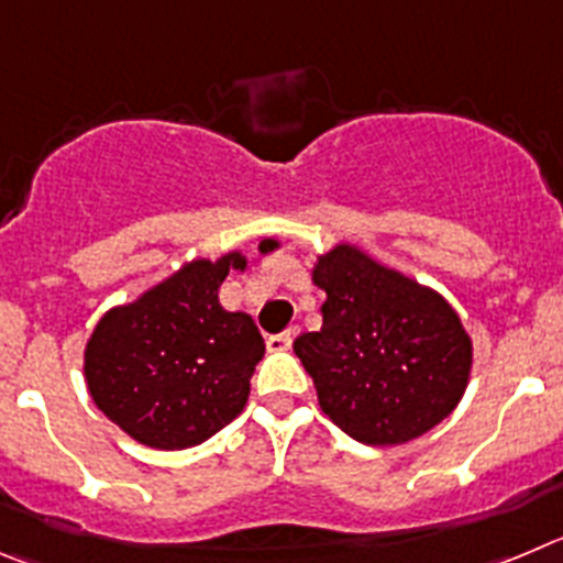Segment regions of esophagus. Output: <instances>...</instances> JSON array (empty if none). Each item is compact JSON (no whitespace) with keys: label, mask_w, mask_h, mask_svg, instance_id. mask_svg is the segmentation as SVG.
<instances>
[{"label":"esophagus","mask_w":563,"mask_h":563,"mask_svg":"<svg viewBox=\"0 0 563 563\" xmlns=\"http://www.w3.org/2000/svg\"><path fill=\"white\" fill-rule=\"evenodd\" d=\"M294 341V330H286V333H277L266 339V346H269L272 353H280V350H291Z\"/></svg>","instance_id":"34e87169"}]
</instances>
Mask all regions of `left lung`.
<instances>
[{
	"mask_svg": "<svg viewBox=\"0 0 563 563\" xmlns=\"http://www.w3.org/2000/svg\"><path fill=\"white\" fill-rule=\"evenodd\" d=\"M322 330L294 353L322 411L355 441L402 444L453 413L470 380L472 341L435 291L339 244L319 257Z\"/></svg>",
	"mask_w": 563,
	"mask_h": 563,
	"instance_id": "obj_1",
	"label": "left lung"
}]
</instances>
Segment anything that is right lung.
Returning <instances> with one entry per match:
<instances>
[{"mask_svg":"<svg viewBox=\"0 0 563 563\" xmlns=\"http://www.w3.org/2000/svg\"><path fill=\"white\" fill-rule=\"evenodd\" d=\"M239 252L191 261L135 302L104 313L86 346V380L99 411L157 450L202 444L233 422L264 358V339L246 313L219 306Z\"/></svg>","mask_w":563,"mask_h":563,"instance_id":"1","label":"right lung"}]
</instances>
